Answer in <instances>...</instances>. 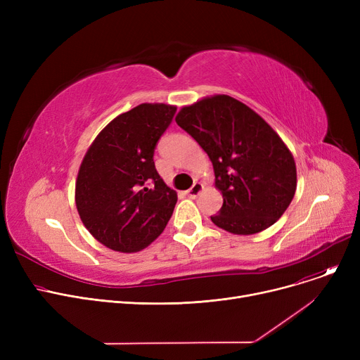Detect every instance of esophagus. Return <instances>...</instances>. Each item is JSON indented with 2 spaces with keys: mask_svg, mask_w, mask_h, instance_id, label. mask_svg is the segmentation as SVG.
Here are the masks:
<instances>
[{
  "mask_svg": "<svg viewBox=\"0 0 360 360\" xmlns=\"http://www.w3.org/2000/svg\"><path fill=\"white\" fill-rule=\"evenodd\" d=\"M202 190H204V185L201 182H194V185L186 191V195L190 198H197Z\"/></svg>",
  "mask_w": 360,
  "mask_h": 360,
  "instance_id": "1",
  "label": "esophagus"
}]
</instances>
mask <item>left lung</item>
Wrapping results in <instances>:
<instances>
[{"label": "left lung", "instance_id": "obj_1", "mask_svg": "<svg viewBox=\"0 0 360 360\" xmlns=\"http://www.w3.org/2000/svg\"><path fill=\"white\" fill-rule=\"evenodd\" d=\"M209 155L223 205L212 221L235 235L274 224L296 191V165L288 146L257 112L216 94L184 106L175 118Z\"/></svg>", "mask_w": 360, "mask_h": 360}]
</instances>
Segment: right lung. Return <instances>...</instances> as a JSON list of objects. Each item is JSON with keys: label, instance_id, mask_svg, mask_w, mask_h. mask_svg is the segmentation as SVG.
Here are the masks:
<instances>
[{"label": "right lung", "instance_id": "1", "mask_svg": "<svg viewBox=\"0 0 360 360\" xmlns=\"http://www.w3.org/2000/svg\"><path fill=\"white\" fill-rule=\"evenodd\" d=\"M176 106L141 103L94 139L75 181V205L87 231L109 250L137 252L166 228L178 201L155 167V148Z\"/></svg>", "mask_w": 360, "mask_h": 360}]
</instances>
